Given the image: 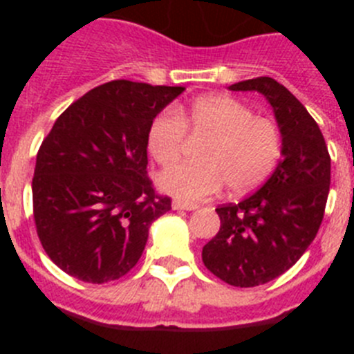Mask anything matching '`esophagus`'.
Masks as SVG:
<instances>
[{"label":"esophagus","mask_w":354,"mask_h":354,"mask_svg":"<svg viewBox=\"0 0 354 354\" xmlns=\"http://www.w3.org/2000/svg\"><path fill=\"white\" fill-rule=\"evenodd\" d=\"M171 207L175 209V211H195L198 205L196 204H187V202H180V200H174V204H171Z\"/></svg>","instance_id":"34e87169"}]
</instances>
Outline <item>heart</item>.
<instances>
[{
    "label": "heart",
    "instance_id": "1",
    "mask_svg": "<svg viewBox=\"0 0 354 354\" xmlns=\"http://www.w3.org/2000/svg\"><path fill=\"white\" fill-rule=\"evenodd\" d=\"M187 131L209 138L202 162H186L159 175L158 184L183 202H200L220 192L241 195L264 183L282 154V134L273 120L255 117L243 102L227 95H205L189 106L165 109L147 133L150 156L171 167L183 154Z\"/></svg>",
    "mask_w": 354,
    "mask_h": 354
}]
</instances>
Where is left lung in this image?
<instances>
[{"mask_svg": "<svg viewBox=\"0 0 354 354\" xmlns=\"http://www.w3.org/2000/svg\"><path fill=\"white\" fill-rule=\"evenodd\" d=\"M228 90L268 99L282 134V159L257 192L216 209L220 232L204 246L202 261L228 286L255 287L286 273L314 241L330 193L331 159L317 122L283 84L264 76Z\"/></svg>", "mask_w": 354, "mask_h": 354, "instance_id": "1", "label": "left lung"}]
</instances>
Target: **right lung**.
<instances>
[{
  "instance_id": "obj_1",
  "label": "right lung",
  "mask_w": 354,
  "mask_h": 354,
  "mask_svg": "<svg viewBox=\"0 0 354 354\" xmlns=\"http://www.w3.org/2000/svg\"><path fill=\"white\" fill-rule=\"evenodd\" d=\"M184 86L109 81L72 102L44 138L31 183L42 248L81 282L133 270L171 209L147 175V133Z\"/></svg>"
}]
</instances>
